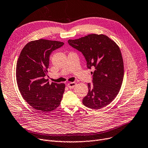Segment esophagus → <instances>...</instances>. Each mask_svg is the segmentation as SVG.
Here are the masks:
<instances>
[{"instance_id":"esophagus-1","label":"esophagus","mask_w":148,"mask_h":148,"mask_svg":"<svg viewBox=\"0 0 148 148\" xmlns=\"http://www.w3.org/2000/svg\"><path fill=\"white\" fill-rule=\"evenodd\" d=\"M75 85H76V83L75 82H70L67 84V86L69 88H73L75 86Z\"/></svg>"}]
</instances>
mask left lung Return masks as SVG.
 Here are the masks:
<instances>
[{
  "label": "left lung",
  "mask_w": 148,
  "mask_h": 148,
  "mask_svg": "<svg viewBox=\"0 0 148 148\" xmlns=\"http://www.w3.org/2000/svg\"><path fill=\"white\" fill-rule=\"evenodd\" d=\"M71 46L81 52L91 72L92 83L83 99L86 106L99 110L110 103L119 93L124 77V64L121 51L111 38L103 34H88L68 40Z\"/></svg>",
  "instance_id": "8db88e82"
}]
</instances>
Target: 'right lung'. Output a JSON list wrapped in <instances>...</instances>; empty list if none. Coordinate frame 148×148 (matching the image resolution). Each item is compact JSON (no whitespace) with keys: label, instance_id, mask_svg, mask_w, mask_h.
<instances>
[{"label":"right lung","instance_id":"obj_1","mask_svg":"<svg viewBox=\"0 0 148 148\" xmlns=\"http://www.w3.org/2000/svg\"><path fill=\"white\" fill-rule=\"evenodd\" d=\"M63 42L40 39L28 43L18 58L16 78L19 90L24 99L41 112L55 110L60 105L65 84L47 82L49 57L64 45Z\"/></svg>","mask_w":148,"mask_h":148}]
</instances>
